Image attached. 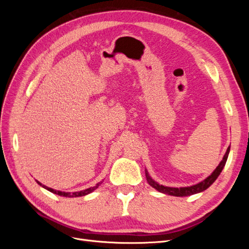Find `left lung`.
Instances as JSON below:
<instances>
[{"instance_id": "left-lung-1", "label": "left lung", "mask_w": 249, "mask_h": 249, "mask_svg": "<svg viewBox=\"0 0 249 249\" xmlns=\"http://www.w3.org/2000/svg\"><path fill=\"white\" fill-rule=\"evenodd\" d=\"M230 149H231V146L228 147L227 152H225L221 162L216 167V169L212 173H211V175L208 178H206L205 179L201 180V182H199L197 184L192 185V186H187V187H179V188L163 186V185H160L159 183H157L156 180H154L152 178H150L147 170L145 169V177H146V179H147V183L159 192H162L164 194L172 195V196H180V197L189 196V195H193V194H196V193L205 191L215 182L217 178L219 177V175H220L223 167H224L225 163H227L228 157H229V154H230Z\"/></svg>"}]
</instances>
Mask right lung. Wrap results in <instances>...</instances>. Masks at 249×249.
I'll return each instance as SVG.
<instances>
[{"instance_id": "1", "label": "right lung", "mask_w": 249, "mask_h": 249, "mask_svg": "<svg viewBox=\"0 0 249 249\" xmlns=\"http://www.w3.org/2000/svg\"><path fill=\"white\" fill-rule=\"evenodd\" d=\"M36 182H37V184L40 185L42 188H44V189H47V190H49L50 192L54 193V194H58V195H60V196H65V197H79V196H85V195L93 192L95 189H97V188H99V187L101 186V184L103 183V180H102V182H100V183H97V184H96L95 186H93V187H90V188H88V189L82 190V191H78V192H62V191H58V190H55V189H52V188H50V187H47L46 185H42L40 182H38V180H36Z\"/></svg>"}]
</instances>
